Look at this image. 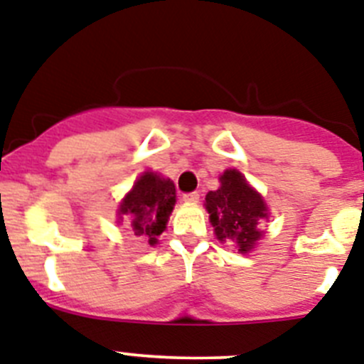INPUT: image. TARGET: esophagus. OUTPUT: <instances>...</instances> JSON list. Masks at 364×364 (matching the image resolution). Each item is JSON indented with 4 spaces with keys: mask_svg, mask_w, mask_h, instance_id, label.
Returning a JSON list of instances; mask_svg holds the SVG:
<instances>
[{
    "mask_svg": "<svg viewBox=\"0 0 364 364\" xmlns=\"http://www.w3.org/2000/svg\"><path fill=\"white\" fill-rule=\"evenodd\" d=\"M198 198H200L198 191H191V193H184V195H182V200H184V203H189V204L198 203Z\"/></svg>",
    "mask_w": 364,
    "mask_h": 364,
    "instance_id": "esophagus-1",
    "label": "esophagus"
}]
</instances>
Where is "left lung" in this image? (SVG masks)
Segmentation results:
<instances>
[{
    "label": "left lung",
    "mask_w": 364,
    "mask_h": 364,
    "mask_svg": "<svg viewBox=\"0 0 364 364\" xmlns=\"http://www.w3.org/2000/svg\"><path fill=\"white\" fill-rule=\"evenodd\" d=\"M210 213L219 241L237 245L239 252L252 250L262 237L259 223L267 219V206L262 195L247 184L235 169H226L220 176V188L206 195Z\"/></svg>",
    "instance_id": "1"
}]
</instances>
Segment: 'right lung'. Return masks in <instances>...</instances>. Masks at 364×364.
I'll return each mask as SVG.
<instances>
[{"mask_svg": "<svg viewBox=\"0 0 364 364\" xmlns=\"http://www.w3.org/2000/svg\"><path fill=\"white\" fill-rule=\"evenodd\" d=\"M175 200V184L147 171L121 203L119 215H125L134 235L149 239V243L154 245L158 235L166 230Z\"/></svg>", "mask_w": 364, "mask_h": 364, "instance_id": "obj_1", "label": "right lung"}]
</instances>
